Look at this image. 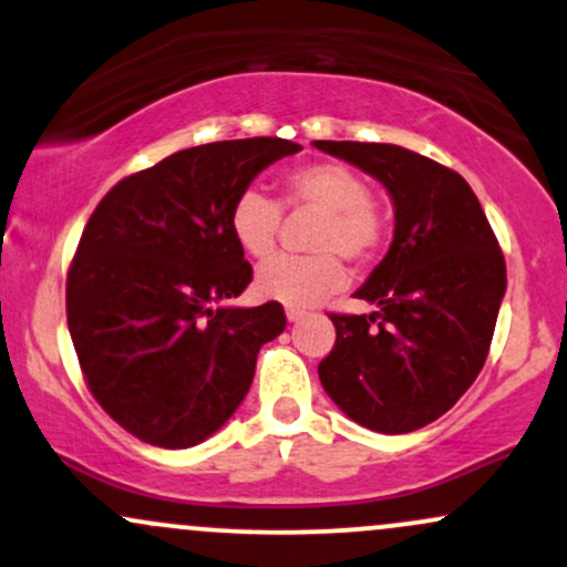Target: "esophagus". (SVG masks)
Returning <instances> with one entry per match:
<instances>
[{
	"mask_svg": "<svg viewBox=\"0 0 567 567\" xmlns=\"http://www.w3.org/2000/svg\"><path fill=\"white\" fill-rule=\"evenodd\" d=\"M303 315H306V311L296 309V306H288V309H285V317H288V322H298Z\"/></svg>",
	"mask_w": 567,
	"mask_h": 567,
	"instance_id": "obj_1",
	"label": "esophagus"
}]
</instances>
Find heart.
<instances>
[{
	"label": "heart",
	"instance_id": "obj_1",
	"mask_svg": "<svg viewBox=\"0 0 567 567\" xmlns=\"http://www.w3.org/2000/svg\"><path fill=\"white\" fill-rule=\"evenodd\" d=\"M370 181L343 162H309L279 178V200L290 210H315L311 256H275L256 275V292L266 301L306 309L347 285L351 264H368L389 237V216L370 197ZM282 206L258 188H245L229 210V234L250 258H266L277 247Z\"/></svg>",
	"mask_w": 567,
	"mask_h": 567
}]
</instances>
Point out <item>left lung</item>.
<instances>
[{"label":"left lung","mask_w":567,"mask_h":567,"mask_svg":"<svg viewBox=\"0 0 567 567\" xmlns=\"http://www.w3.org/2000/svg\"><path fill=\"white\" fill-rule=\"evenodd\" d=\"M379 178L394 202V239L357 298L373 315H330L320 362L330 400L357 424L405 434L447 413L491 351L506 264L472 186L394 143L315 141Z\"/></svg>","instance_id":"8db88e82"}]
</instances>
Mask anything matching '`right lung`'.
<instances>
[{"label":"right lung","instance_id":"1","mask_svg":"<svg viewBox=\"0 0 567 567\" xmlns=\"http://www.w3.org/2000/svg\"><path fill=\"white\" fill-rule=\"evenodd\" d=\"M285 138L216 141L127 175L84 226L66 277V320L84 383L133 437L192 447L245 400L282 303L231 309L252 266L229 234L234 199Z\"/></svg>","mask_w":567,"mask_h":567}]
</instances>
